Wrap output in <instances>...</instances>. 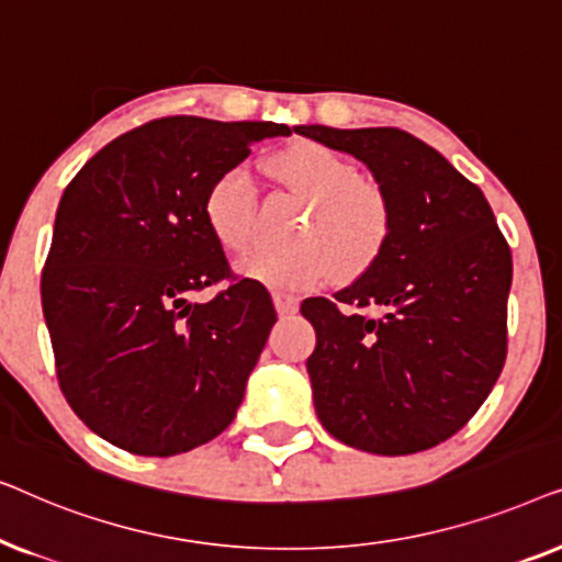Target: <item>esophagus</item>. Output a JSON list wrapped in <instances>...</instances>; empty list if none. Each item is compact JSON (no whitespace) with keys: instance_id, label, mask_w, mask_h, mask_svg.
I'll list each match as a JSON object with an SVG mask.
<instances>
[{"instance_id":"esophagus-1","label":"esophagus","mask_w":562,"mask_h":562,"mask_svg":"<svg viewBox=\"0 0 562 562\" xmlns=\"http://www.w3.org/2000/svg\"><path fill=\"white\" fill-rule=\"evenodd\" d=\"M273 306H276V312L281 314V317H286V314H294L299 310V302H296V296L279 294V291H276V294H273Z\"/></svg>"}]
</instances>
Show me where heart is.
<instances>
[{"mask_svg": "<svg viewBox=\"0 0 562 562\" xmlns=\"http://www.w3.org/2000/svg\"><path fill=\"white\" fill-rule=\"evenodd\" d=\"M273 168L310 212L296 229V248H258L237 268L276 291H304L337 271L358 276L375 263L391 235V204L381 187L360 179L345 153L322 143H296L273 156ZM204 220L227 250H243L256 235V183L250 168L222 171L204 196Z\"/></svg>", "mask_w": 562, "mask_h": 562, "instance_id": "heart-1", "label": "heart"}]
</instances>
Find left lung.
<instances>
[{"label":"left lung","instance_id":"left-lung-1","mask_svg":"<svg viewBox=\"0 0 562 562\" xmlns=\"http://www.w3.org/2000/svg\"><path fill=\"white\" fill-rule=\"evenodd\" d=\"M294 130L358 158L391 204L375 263L335 302L302 304L317 333L306 360L317 417L375 456L435 448L479 412L504 368L509 245L483 191L404 130Z\"/></svg>","mask_w":562,"mask_h":562}]
</instances>
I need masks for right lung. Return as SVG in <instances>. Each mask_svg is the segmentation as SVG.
<instances>
[{
  "instance_id": "obj_1",
  "label": "right lung",
  "mask_w": 562,
  "mask_h": 562,
  "mask_svg": "<svg viewBox=\"0 0 562 562\" xmlns=\"http://www.w3.org/2000/svg\"><path fill=\"white\" fill-rule=\"evenodd\" d=\"M279 122L164 117L104 145L74 176L43 268L58 383L83 425L168 458L225 432L276 312L250 279L191 302L229 266L204 196Z\"/></svg>"
}]
</instances>
